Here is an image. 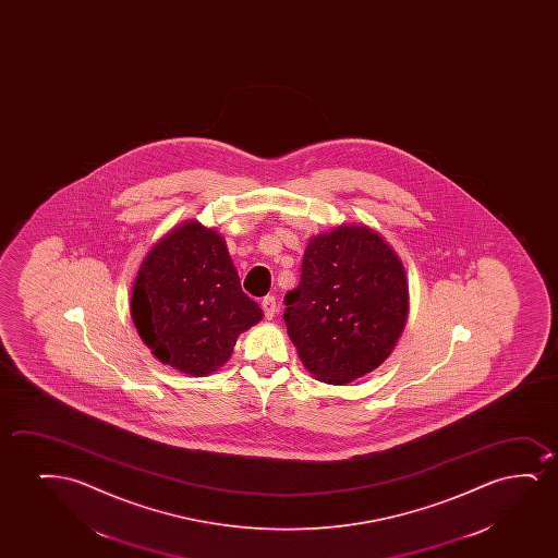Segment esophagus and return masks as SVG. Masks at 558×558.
<instances>
[{
	"label": "esophagus",
	"instance_id": "obj_1",
	"mask_svg": "<svg viewBox=\"0 0 558 558\" xmlns=\"http://www.w3.org/2000/svg\"><path fill=\"white\" fill-rule=\"evenodd\" d=\"M263 313L267 316V320H272L275 318V314L278 313V305H276V299L272 295H267V298L263 299Z\"/></svg>",
	"mask_w": 558,
	"mask_h": 558
}]
</instances>
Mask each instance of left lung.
Returning a JSON list of instances; mask_svg holds the SVG:
<instances>
[{"label": "left lung", "instance_id": "obj_1", "mask_svg": "<svg viewBox=\"0 0 558 558\" xmlns=\"http://www.w3.org/2000/svg\"><path fill=\"white\" fill-rule=\"evenodd\" d=\"M283 320L303 366L344 385L389 359L408 320L402 260L366 225L311 238L301 282L283 298Z\"/></svg>", "mask_w": 558, "mask_h": 558}]
</instances>
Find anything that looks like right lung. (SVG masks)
Segmentation results:
<instances>
[{"instance_id":"right-lung-1","label":"right lung","mask_w":558,"mask_h":558,"mask_svg":"<svg viewBox=\"0 0 558 558\" xmlns=\"http://www.w3.org/2000/svg\"><path fill=\"white\" fill-rule=\"evenodd\" d=\"M138 336L161 364L194 377L230 359L242 331L263 318L247 298L219 232L183 222L148 252L131 295Z\"/></svg>"}]
</instances>
